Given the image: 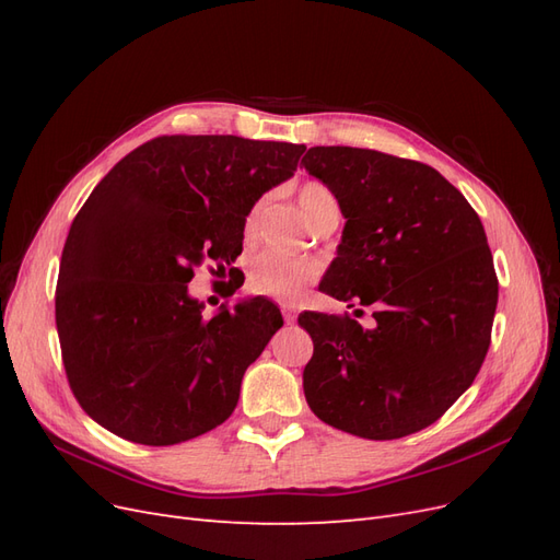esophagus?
I'll return each instance as SVG.
<instances>
[{
	"label": "esophagus",
	"instance_id": "obj_1",
	"mask_svg": "<svg viewBox=\"0 0 560 560\" xmlns=\"http://www.w3.org/2000/svg\"><path fill=\"white\" fill-rule=\"evenodd\" d=\"M280 313H282V317H284V322H296V315H299V311H296V306H292V303H280Z\"/></svg>",
	"mask_w": 560,
	"mask_h": 560
}]
</instances>
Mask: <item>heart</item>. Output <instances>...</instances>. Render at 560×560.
<instances>
[{
  "label": "heart",
  "mask_w": 560,
  "mask_h": 560,
  "mask_svg": "<svg viewBox=\"0 0 560 560\" xmlns=\"http://www.w3.org/2000/svg\"><path fill=\"white\" fill-rule=\"evenodd\" d=\"M299 206L315 226L327 217H338L341 208L327 184L306 179L299 186ZM268 210V196H261L247 210L243 222L245 243H254L261 231L264 214ZM319 278V266L311 259H292L276 252H261L247 266V287L254 294H264L280 301H294L315 284Z\"/></svg>",
  "instance_id": "b5f03b06"
}]
</instances>
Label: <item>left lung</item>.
<instances>
[{"label": "left lung", "mask_w": 560, "mask_h": 560, "mask_svg": "<svg viewBox=\"0 0 560 560\" xmlns=\"http://www.w3.org/2000/svg\"><path fill=\"white\" fill-rule=\"evenodd\" d=\"M346 217L319 290L371 308L301 313L313 338L303 393L327 425L364 439L425 430L477 378L498 308V276L479 214L434 167L358 147L301 159ZM364 311H358V315Z\"/></svg>", "instance_id": "left-lung-1"}]
</instances>
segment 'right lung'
Returning a JSON list of instances; mask_svg holds the SVG:
<instances>
[{"instance_id":"obj_1","label":"right lung","mask_w":560,"mask_h":560,"mask_svg":"<svg viewBox=\"0 0 560 560\" xmlns=\"http://www.w3.org/2000/svg\"><path fill=\"white\" fill-rule=\"evenodd\" d=\"M303 151L235 135H161L95 186L62 247L56 327L67 383L97 425L173 446L233 413L282 315L254 296L206 317L186 284L212 262L229 270V294L238 290L231 261L243 252L245 214L294 175Z\"/></svg>"}]
</instances>
